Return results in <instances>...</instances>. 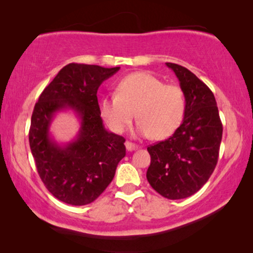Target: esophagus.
Instances as JSON below:
<instances>
[{"label":"esophagus","instance_id":"34e87169","mask_svg":"<svg viewBox=\"0 0 253 253\" xmlns=\"http://www.w3.org/2000/svg\"><path fill=\"white\" fill-rule=\"evenodd\" d=\"M126 147L127 151H134V150H138V148H139L138 145H136L134 143H132V141H129V140L126 141Z\"/></svg>","mask_w":253,"mask_h":253}]
</instances>
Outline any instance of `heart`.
I'll return each instance as SVG.
<instances>
[{"label":"heart","instance_id":"heart-1","mask_svg":"<svg viewBox=\"0 0 253 253\" xmlns=\"http://www.w3.org/2000/svg\"><path fill=\"white\" fill-rule=\"evenodd\" d=\"M185 95L178 85L165 84L150 72H133L123 77L116 86V94L100 99L102 119L117 133L123 132L133 119L136 131L157 139L174 132L185 114Z\"/></svg>","mask_w":253,"mask_h":253}]
</instances>
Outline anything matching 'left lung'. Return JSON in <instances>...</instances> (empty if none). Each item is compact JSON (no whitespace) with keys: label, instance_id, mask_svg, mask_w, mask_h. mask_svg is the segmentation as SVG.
Instances as JSON below:
<instances>
[{"label":"left lung","instance_id":"left-lung-1","mask_svg":"<svg viewBox=\"0 0 253 253\" xmlns=\"http://www.w3.org/2000/svg\"><path fill=\"white\" fill-rule=\"evenodd\" d=\"M175 72L185 95V114L171 137L147 147L146 177L168 199L195 195L209 181L219 159L222 123L215 98L205 83L182 65L166 63Z\"/></svg>","mask_w":253,"mask_h":253}]
</instances>
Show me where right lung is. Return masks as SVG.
I'll return each mask as SVG.
<instances>
[{"label":"right lung","mask_w":253,"mask_h":253,"mask_svg":"<svg viewBox=\"0 0 253 253\" xmlns=\"http://www.w3.org/2000/svg\"><path fill=\"white\" fill-rule=\"evenodd\" d=\"M120 67L70 63L62 68L34 106L30 147L41 181L51 195L69 205L94 202L113 181L126 157V139L103 126L98 103L99 86ZM72 109L81 119L78 138L60 147L49 137L55 112Z\"/></svg>","instance_id":"1"}]
</instances>
